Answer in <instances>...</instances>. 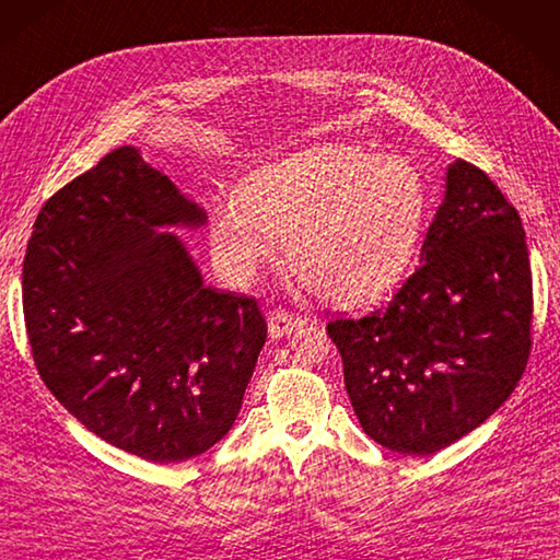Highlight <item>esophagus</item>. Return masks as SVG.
I'll list each match as a JSON object with an SVG mask.
<instances>
[{
  "label": "esophagus",
  "mask_w": 560,
  "mask_h": 560,
  "mask_svg": "<svg viewBox=\"0 0 560 560\" xmlns=\"http://www.w3.org/2000/svg\"><path fill=\"white\" fill-rule=\"evenodd\" d=\"M303 317H293L291 312L285 310H275L267 317V328H269V336L271 338H283V336H291L293 331H298L300 326H303Z\"/></svg>",
  "instance_id": "1"
}]
</instances>
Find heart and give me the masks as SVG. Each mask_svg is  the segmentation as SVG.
Listing matches in <instances>:
<instances>
[{
	"mask_svg": "<svg viewBox=\"0 0 560 560\" xmlns=\"http://www.w3.org/2000/svg\"><path fill=\"white\" fill-rule=\"evenodd\" d=\"M425 182L405 158L322 143L267 163L214 212L210 246L246 281L285 255L319 298L364 305L402 279L425 220Z\"/></svg>",
	"mask_w": 560,
	"mask_h": 560,
	"instance_id": "b5f03b06",
	"label": "heart"
}]
</instances>
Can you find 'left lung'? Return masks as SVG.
Wrapping results in <instances>:
<instances>
[{"instance_id":"left-lung-1","label":"left lung","mask_w":560,"mask_h":560,"mask_svg":"<svg viewBox=\"0 0 560 560\" xmlns=\"http://www.w3.org/2000/svg\"><path fill=\"white\" fill-rule=\"evenodd\" d=\"M525 232L485 172L454 161L421 265L388 307L326 326L352 409L383 447L425 456L506 402L529 354Z\"/></svg>"}]
</instances>
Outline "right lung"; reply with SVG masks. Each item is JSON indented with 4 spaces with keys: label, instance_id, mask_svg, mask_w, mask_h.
<instances>
[{
    "label": "right lung",
    "instance_id": "obj_1",
    "mask_svg": "<svg viewBox=\"0 0 560 560\" xmlns=\"http://www.w3.org/2000/svg\"><path fill=\"white\" fill-rule=\"evenodd\" d=\"M206 220L122 147L47 200L23 260L42 381L94 435L153 464L229 433L267 338L255 300L206 285L170 232Z\"/></svg>",
    "mask_w": 560,
    "mask_h": 560
}]
</instances>
